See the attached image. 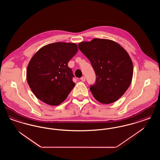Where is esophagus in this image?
Returning a JSON list of instances; mask_svg holds the SVG:
<instances>
[{"label": "esophagus", "mask_w": 160, "mask_h": 160, "mask_svg": "<svg viewBox=\"0 0 160 160\" xmlns=\"http://www.w3.org/2000/svg\"><path fill=\"white\" fill-rule=\"evenodd\" d=\"M80 80H81L82 82H85L86 78H85V77H81V78H80Z\"/></svg>", "instance_id": "1"}]
</instances>
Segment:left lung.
<instances>
[{
  "label": "left lung",
  "mask_w": 160,
  "mask_h": 160,
  "mask_svg": "<svg viewBox=\"0 0 160 160\" xmlns=\"http://www.w3.org/2000/svg\"><path fill=\"white\" fill-rule=\"evenodd\" d=\"M80 51L91 63L96 82L90 88L100 103L108 104L119 99L132 82L133 65L127 52L114 41L94 38L78 44Z\"/></svg>",
  "instance_id": "obj_1"
}]
</instances>
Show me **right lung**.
<instances>
[{
  "label": "right lung",
  "mask_w": 160,
  "mask_h": 160,
  "mask_svg": "<svg viewBox=\"0 0 160 160\" xmlns=\"http://www.w3.org/2000/svg\"><path fill=\"white\" fill-rule=\"evenodd\" d=\"M78 51L75 43L58 42L41 47L29 62L26 78L36 97L50 106H58L76 84L68 63Z\"/></svg>",
  "instance_id": "1"
}]
</instances>
